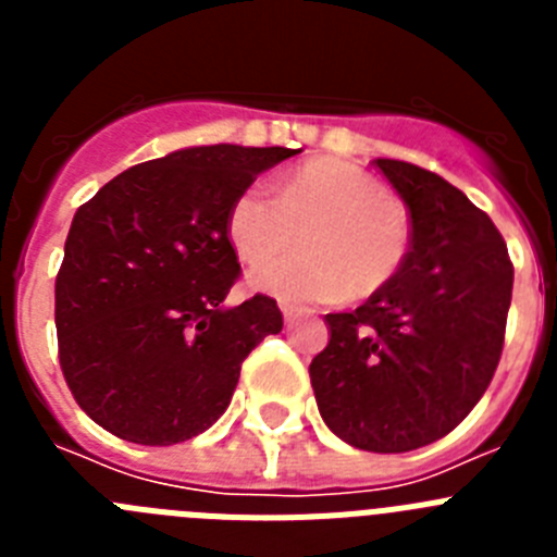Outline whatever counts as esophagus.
Segmentation results:
<instances>
[{"instance_id": "obj_1", "label": "esophagus", "mask_w": 557, "mask_h": 557, "mask_svg": "<svg viewBox=\"0 0 557 557\" xmlns=\"http://www.w3.org/2000/svg\"><path fill=\"white\" fill-rule=\"evenodd\" d=\"M282 312H284V321L293 323V321H298L301 314H307V309L295 307V304H282Z\"/></svg>"}]
</instances>
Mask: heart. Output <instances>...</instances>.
<instances>
[{
    "instance_id": "heart-1",
    "label": "heart",
    "mask_w": 557,
    "mask_h": 557,
    "mask_svg": "<svg viewBox=\"0 0 557 557\" xmlns=\"http://www.w3.org/2000/svg\"><path fill=\"white\" fill-rule=\"evenodd\" d=\"M301 233L308 253L273 263ZM228 239L245 264L271 262L250 273L262 293L298 304L346 293L368 298L405 270L412 220L371 172L314 159L284 175L278 198L262 186L239 191L228 209Z\"/></svg>"
}]
</instances>
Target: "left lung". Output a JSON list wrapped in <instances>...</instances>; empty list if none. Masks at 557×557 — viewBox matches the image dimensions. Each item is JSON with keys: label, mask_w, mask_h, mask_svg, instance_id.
I'll return each instance as SVG.
<instances>
[{"label": "left lung", "mask_w": 557, "mask_h": 557, "mask_svg": "<svg viewBox=\"0 0 557 557\" xmlns=\"http://www.w3.org/2000/svg\"><path fill=\"white\" fill-rule=\"evenodd\" d=\"M412 220L405 270L354 312L326 314L309 366L323 421L379 455L449 435L474 410L505 346L513 264L485 211L407 161L376 159Z\"/></svg>", "instance_id": "8db88e82"}]
</instances>
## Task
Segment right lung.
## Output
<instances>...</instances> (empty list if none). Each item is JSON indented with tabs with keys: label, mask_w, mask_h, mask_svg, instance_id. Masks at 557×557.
Segmentation results:
<instances>
[{
	"label": "right lung",
	"mask_w": 557,
	"mask_h": 557,
	"mask_svg": "<svg viewBox=\"0 0 557 557\" xmlns=\"http://www.w3.org/2000/svg\"><path fill=\"white\" fill-rule=\"evenodd\" d=\"M289 147H186L120 172L77 209L55 278L58 357L91 421L141 446L200 435L245 357L282 332L268 295L223 307L239 278L228 209Z\"/></svg>",
	"instance_id": "1"
}]
</instances>
